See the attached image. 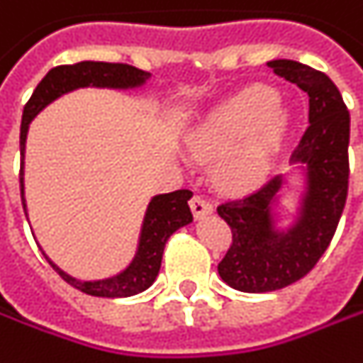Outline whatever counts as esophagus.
Listing matches in <instances>:
<instances>
[{
	"instance_id": "34e87169",
	"label": "esophagus",
	"mask_w": 363,
	"mask_h": 363,
	"mask_svg": "<svg viewBox=\"0 0 363 363\" xmlns=\"http://www.w3.org/2000/svg\"><path fill=\"white\" fill-rule=\"evenodd\" d=\"M190 206L196 218H204V216H208L210 212H212V204L206 198H202V196H194L190 200Z\"/></svg>"
}]
</instances>
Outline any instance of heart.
Segmentation results:
<instances>
[{"label":"heart","mask_w":363,"mask_h":363,"mask_svg":"<svg viewBox=\"0 0 363 363\" xmlns=\"http://www.w3.org/2000/svg\"><path fill=\"white\" fill-rule=\"evenodd\" d=\"M288 114L274 89L253 85L218 106L200 122L186 149L196 161H216L218 184L228 191H249L263 184L280 153Z\"/></svg>","instance_id":"1"}]
</instances>
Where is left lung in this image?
Wrapping results in <instances>:
<instances>
[{"label": "left lung", "instance_id": "left-lung-1", "mask_svg": "<svg viewBox=\"0 0 363 363\" xmlns=\"http://www.w3.org/2000/svg\"><path fill=\"white\" fill-rule=\"evenodd\" d=\"M267 67L308 94L311 124L292 153V161L306 163L308 188L298 220L286 235L272 230L280 175L216 208L233 233L218 274L230 288L257 294L286 288L317 265L335 235L350 186V112L335 83L317 69L288 59L269 61Z\"/></svg>", "mask_w": 363, "mask_h": 363}]
</instances>
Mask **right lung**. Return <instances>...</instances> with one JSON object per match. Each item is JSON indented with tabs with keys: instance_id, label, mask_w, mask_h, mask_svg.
I'll return each instance as SVG.
<instances>
[{
	"instance_id": "obj_1",
	"label": "right lung",
	"mask_w": 363,
	"mask_h": 363,
	"mask_svg": "<svg viewBox=\"0 0 363 363\" xmlns=\"http://www.w3.org/2000/svg\"><path fill=\"white\" fill-rule=\"evenodd\" d=\"M149 77L147 71L136 69L133 65L126 63H104V61H82L75 65H59L52 67L43 82L36 85L34 94L24 106L22 114V126H20V196H22V206L26 212V200H24V149H26V133L30 120L34 118L45 106H48L59 96H63L71 89L77 87H136L143 85ZM191 198L190 190H175L169 194L155 196L145 214V223L140 230V241L138 251L133 263L118 274L116 278L100 281H79L61 272L55 263H48L57 269V274L67 284L77 288L79 292H85L89 296H100V298H124V296H135L138 292L147 290L157 278L161 257L167 239L173 233L184 225H190L194 220L191 210L188 206V200Z\"/></svg>"
}]
</instances>
